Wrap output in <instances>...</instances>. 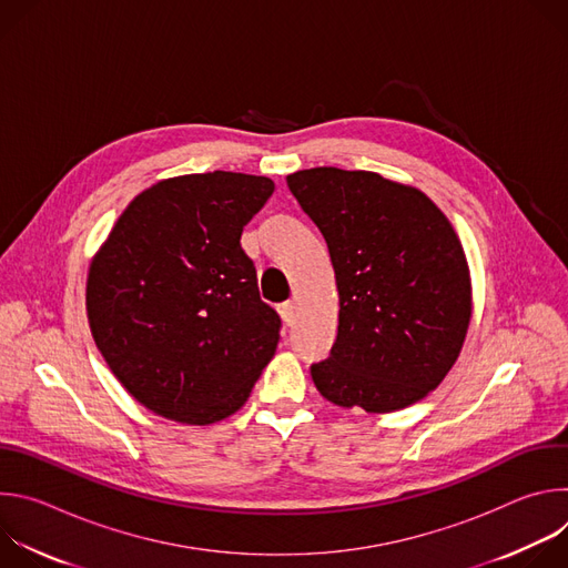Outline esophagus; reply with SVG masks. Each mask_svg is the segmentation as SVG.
Here are the masks:
<instances>
[{
  "instance_id": "1",
  "label": "esophagus",
  "mask_w": 568,
  "mask_h": 568,
  "mask_svg": "<svg viewBox=\"0 0 568 568\" xmlns=\"http://www.w3.org/2000/svg\"><path fill=\"white\" fill-rule=\"evenodd\" d=\"M278 314H281V318L287 323V326H292V321H294V303H292V301L281 303V305H278Z\"/></svg>"
}]
</instances>
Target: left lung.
<instances>
[{
  "mask_svg": "<svg viewBox=\"0 0 568 568\" xmlns=\"http://www.w3.org/2000/svg\"><path fill=\"white\" fill-rule=\"evenodd\" d=\"M287 186L326 237L339 290L337 342L310 366L314 386L368 414L423 399L454 366L471 316L454 226L423 191L368 171L321 166Z\"/></svg>",
  "mask_w": 568,
  "mask_h": 568,
  "instance_id": "left-lung-1",
  "label": "left lung"
}]
</instances>
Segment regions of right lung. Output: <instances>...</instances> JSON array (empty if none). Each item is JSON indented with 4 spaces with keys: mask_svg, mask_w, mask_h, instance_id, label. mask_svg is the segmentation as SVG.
Instances as JSON below:
<instances>
[{
    "mask_svg": "<svg viewBox=\"0 0 568 568\" xmlns=\"http://www.w3.org/2000/svg\"><path fill=\"white\" fill-rule=\"evenodd\" d=\"M270 178L213 171L139 193L88 276L92 337L123 388L152 414L211 425L247 402L276 353L281 318L242 252Z\"/></svg>",
    "mask_w": 568,
    "mask_h": 568,
    "instance_id": "right-lung-1",
    "label": "right lung"
}]
</instances>
